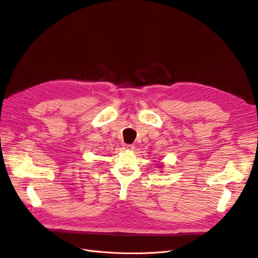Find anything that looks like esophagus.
<instances>
[{
	"mask_svg": "<svg viewBox=\"0 0 258 258\" xmlns=\"http://www.w3.org/2000/svg\"><path fill=\"white\" fill-rule=\"evenodd\" d=\"M123 148H124V150L132 151L135 148V146L134 145H130V144H126V145H123Z\"/></svg>",
	"mask_w": 258,
	"mask_h": 258,
	"instance_id": "obj_1",
	"label": "esophagus"
}]
</instances>
